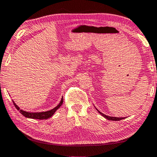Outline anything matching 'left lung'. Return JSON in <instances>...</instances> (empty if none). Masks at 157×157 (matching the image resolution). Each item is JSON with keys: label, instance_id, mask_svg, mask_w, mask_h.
<instances>
[{"label": "left lung", "instance_id": "8db88e82", "mask_svg": "<svg viewBox=\"0 0 157 157\" xmlns=\"http://www.w3.org/2000/svg\"><path fill=\"white\" fill-rule=\"evenodd\" d=\"M95 109H96V110L98 111V113H99L100 114H101V115H102L103 117H104V118H107V120H109V121H121V120H123V119H124L125 118H119V117H112V116H107V115H105V114H104V113H102V112H100V111L98 109L95 107Z\"/></svg>", "mask_w": 157, "mask_h": 157}]
</instances>
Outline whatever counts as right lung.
<instances>
[{"label": "right lung", "instance_id": "add662e5", "mask_svg": "<svg viewBox=\"0 0 157 157\" xmlns=\"http://www.w3.org/2000/svg\"><path fill=\"white\" fill-rule=\"evenodd\" d=\"M12 102L14 103L15 107L17 108V109L19 111V112L22 114V115L26 117V118H33V119H39V120H44V119H48L50 118L51 116H52L55 111H56L58 109L62 106L63 103V97L62 98V100H61L59 105L56 106L55 108L52 109L51 110L46 111H41V112H29V111H23V109H21L18 107L17 105H16V103L14 102V101L12 100Z\"/></svg>", "mask_w": 157, "mask_h": 157}]
</instances>
